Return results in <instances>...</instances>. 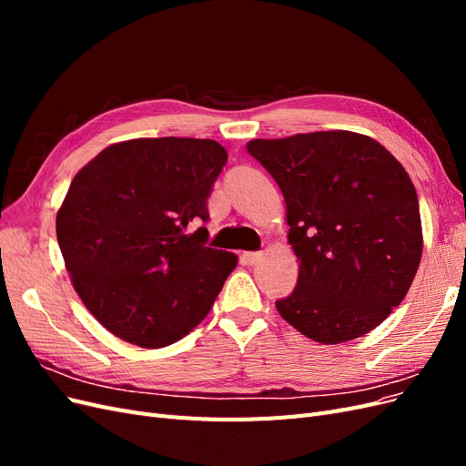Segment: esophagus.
Segmentation results:
<instances>
[{
    "label": "esophagus",
    "instance_id": "esophagus-1",
    "mask_svg": "<svg viewBox=\"0 0 466 466\" xmlns=\"http://www.w3.org/2000/svg\"><path fill=\"white\" fill-rule=\"evenodd\" d=\"M262 258V252H245L243 255V260H245V264H257L258 260Z\"/></svg>",
    "mask_w": 466,
    "mask_h": 466
}]
</instances>
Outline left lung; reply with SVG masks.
Instances as JSON below:
<instances>
[{"label":"left lung","instance_id":"obj_1","mask_svg":"<svg viewBox=\"0 0 466 466\" xmlns=\"http://www.w3.org/2000/svg\"><path fill=\"white\" fill-rule=\"evenodd\" d=\"M284 194L298 286L278 313L320 344L368 334L399 307L421 258L416 188L375 139L332 130L252 139Z\"/></svg>","mask_w":466,"mask_h":466}]
</instances>
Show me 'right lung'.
I'll list each match as a JSON object with an SVG mask.
<instances>
[{"mask_svg": "<svg viewBox=\"0 0 466 466\" xmlns=\"http://www.w3.org/2000/svg\"><path fill=\"white\" fill-rule=\"evenodd\" d=\"M225 163L214 139L142 137L108 146L69 185L56 216L66 268L122 340L165 348L209 313L237 266L200 228Z\"/></svg>", "mask_w": 466, "mask_h": 466, "instance_id": "obj_1", "label": "right lung"}]
</instances>
